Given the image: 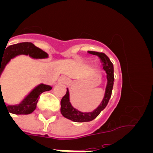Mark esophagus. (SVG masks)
<instances>
[{"mask_svg":"<svg viewBox=\"0 0 153 153\" xmlns=\"http://www.w3.org/2000/svg\"><path fill=\"white\" fill-rule=\"evenodd\" d=\"M59 82H60L62 83H64V84H67L69 82V79L67 77H61L59 79Z\"/></svg>","mask_w":153,"mask_h":153,"instance_id":"34e87169","label":"esophagus"}]
</instances>
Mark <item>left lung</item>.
<instances>
[{
	"instance_id": "left-lung-1",
	"label": "left lung",
	"mask_w": 153,
	"mask_h": 153,
	"mask_svg": "<svg viewBox=\"0 0 153 153\" xmlns=\"http://www.w3.org/2000/svg\"><path fill=\"white\" fill-rule=\"evenodd\" d=\"M88 53L90 54L96 55L100 57L102 63V66H103L102 68L106 73L107 83H106V90H105V93H104L102 102H100V104L99 105L97 109H94L93 111L87 112V113L79 111L72 106L70 100V92H69L68 88H67V93L62 98L61 102H60V105H61L60 113L65 118L76 123L90 122L97 118L99 114L100 113V112L102 111L107 106L109 99L111 97L112 90H113V82H114L113 71L114 70H113V64L110 61L109 57L103 53L95 52V51H88Z\"/></svg>"
}]
</instances>
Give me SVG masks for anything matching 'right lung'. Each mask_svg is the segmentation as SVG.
<instances>
[{"mask_svg": "<svg viewBox=\"0 0 153 153\" xmlns=\"http://www.w3.org/2000/svg\"><path fill=\"white\" fill-rule=\"evenodd\" d=\"M19 55H27V56L29 55V56L33 59H45L48 57V54L47 53L42 51L38 47H36L32 43L24 42V43H20V44H13V45L5 47L4 51L2 53L0 51V77L3 71L5 69V67L10 61V60ZM51 89L52 87L49 85L40 83L31 90L19 104L7 105L5 104L4 98L2 97L0 81V102L1 100L4 101L8 113L17 115H27L33 113L36 109L39 96L42 93L49 91Z\"/></svg>", "mask_w": 153, "mask_h": 153, "instance_id": "add662e5", "label": "right lung"}]
</instances>
